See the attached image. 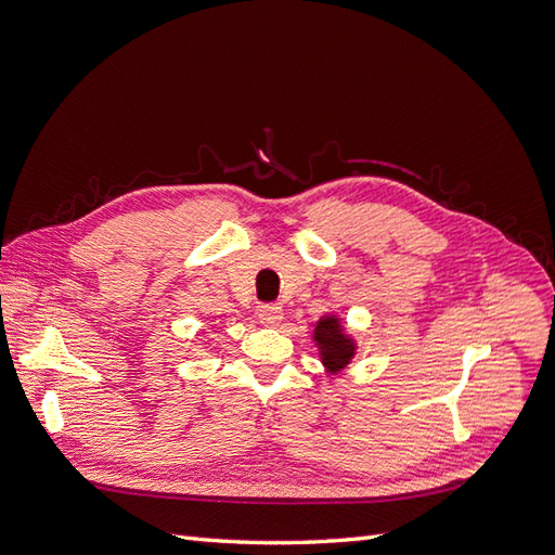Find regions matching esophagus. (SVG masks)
I'll return each instance as SVG.
<instances>
[{
    "instance_id": "esophagus-1",
    "label": "esophagus",
    "mask_w": 555,
    "mask_h": 555,
    "mask_svg": "<svg viewBox=\"0 0 555 555\" xmlns=\"http://www.w3.org/2000/svg\"><path fill=\"white\" fill-rule=\"evenodd\" d=\"M282 317H284V312H282L280 306L271 304V306H261L259 308V322L263 326H278L282 322Z\"/></svg>"
}]
</instances>
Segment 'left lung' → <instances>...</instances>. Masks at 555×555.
<instances>
[{
    "instance_id": "1",
    "label": "left lung",
    "mask_w": 555,
    "mask_h": 555,
    "mask_svg": "<svg viewBox=\"0 0 555 555\" xmlns=\"http://www.w3.org/2000/svg\"><path fill=\"white\" fill-rule=\"evenodd\" d=\"M312 340L319 351V361H322L326 375H340L345 367L357 357V340L354 335L347 333L343 319L338 314H324L317 319Z\"/></svg>"
}]
</instances>
